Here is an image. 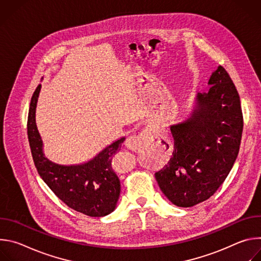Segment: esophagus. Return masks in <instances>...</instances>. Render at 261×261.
Returning <instances> with one entry per match:
<instances>
[{"label":"esophagus","instance_id":"esophagus-1","mask_svg":"<svg viewBox=\"0 0 261 261\" xmlns=\"http://www.w3.org/2000/svg\"><path fill=\"white\" fill-rule=\"evenodd\" d=\"M153 142V130L146 127L139 134L131 136L126 140V146L131 151L137 152L147 147Z\"/></svg>","mask_w":261,"mask_h":261}]
</instances>
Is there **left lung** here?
Wrapping results in <instances>:
<instances>
[{"instance_id": "1", "label": "left lung", "mask_w": 261, "mask_h": 261, "mask_svg": "<svg viewBox=\"0 0 261 261\" xmlns=\"http://www.w3.org/2000/svg\"><path fill=\"white\" fill-rule=\"evenodd\" d=\"M207 93L197 94L192 118L170 127L172 156L155 173L161 191L175 205L208 199L238 157L244 121L239 93L222 66L213 72Z\"/></svg>"}]
</instances>
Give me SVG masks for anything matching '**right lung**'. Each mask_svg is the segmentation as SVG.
Instances as JSON below:
<instances>
[{
	"label": "right lung",
	"mask_w": 261,
	"mask_h": 261,
	"mask_svg": "<svg viewBox=\"0 0 261 261\" xmlns=\"http://www.w3.org/2000/svg\"><path fill=\"white\" fill-rule=\"evenodd\" d=\"M41 85L36 88L30 103L28 137L34 164L50 190L69 207L90 217H103L113 212L120 192V178L111 166L113 157L121 151V138L82 165L63 166L49 161L42 152V140L37 130L35 111Z\"/></svg>",
	"instance_id": "1"
}]
</instances>
